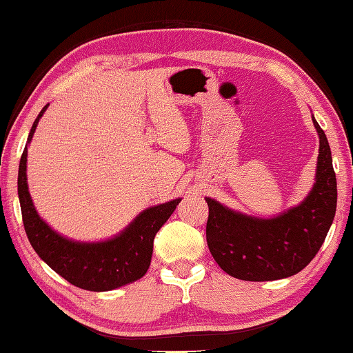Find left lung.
<instances>
[{
  "instance_id": "left-lung-1",
  "label": "left lung",
  "mask_w": 353,
  "mask_h": 353,
  "mask_svg": "<svg viewBox=\"0 0 353 353\" xmlns=\"http://www.w3.org/2000/svg\"><path fill=\"white\" fill-rule=\"evenodd\" d=\"M312 118L319 135L316 182L297 207L265 219L205 198L208 249L229 276L249 282L291 277L314 259L324 243L336 212V176L327 137Z\"/></svg>"
}]
</instances>
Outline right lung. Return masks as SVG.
Segmentation results:
<instances>
[{"instance_id": "1", "label": "right lung", "mask_w": 353, "mask_h": 353, "mask_svg": "<svg viewBox=\"0 0 353 353\" xmlns=\"http://www.w3.org/2000/svg\"><path fill=\"white\" fill-rule=\"evenodd\" d=\"M46 104L31 128L28 143ZM28 145L19 168V199L28 240L52 271L87 291H110L145 276L151 265L154 236L176 210L181 198L143 210L121 234L98 243H81L59 235L39 216L28 190Z\"/></svg>"}]
</instances>
